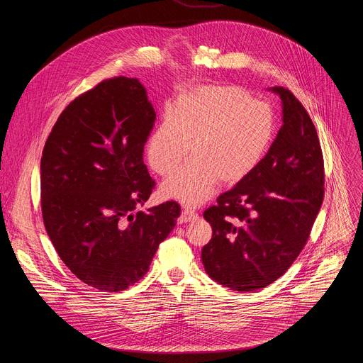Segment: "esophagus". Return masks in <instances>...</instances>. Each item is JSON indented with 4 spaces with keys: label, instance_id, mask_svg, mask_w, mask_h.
<instances>
[{
    "label": "esophagus",
    "instance_id": "esophagus-1",
    "mask_svg": "<svg viewBox=\"0 0 363 363\" xmlns=\"http://www.w3.org/2000/svg\"><path fill=\"white\" fill-rule=\"evenodd\" d=\"M195 218H198V214L191 210V208H185L182 213H181V217L178 218V223L179 224H185V223H189V221H194Z\"/></svg>",
    "mask_w": 363,
    "mask_h": 363
}]
</instances>
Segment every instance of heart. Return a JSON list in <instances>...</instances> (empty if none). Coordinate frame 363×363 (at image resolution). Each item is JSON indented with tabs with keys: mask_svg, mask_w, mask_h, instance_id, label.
Instances as JSON below:
<instances>
[{
	"mask_svg": "<svg viewBox=\"0 0 363 363\" xmlns=\"http://www.w3.org/2000/svg\"><path fill=\"white\" fill-rule=\"evenodd\" d=\"M274 136V115L266 101L235 86H202L177 99L146 142V162L168 175L191 162L161 188L165 198L195 206L217 186L248 177L266 157Z\"/></svg>",
	"mask_w": 363,
	"mask_h": 363,
	"instance_id": "1",
	"label": "heart"
}]
</instances>
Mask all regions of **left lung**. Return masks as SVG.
Masks as SVG:
<instances>
[{"label":"left lung","instance_id":"8db88e82","mask_svg":"<svg viewBox=\"0 0 363 363\" xmlns=\"http://www.w3.org/2000/svg\"><path fill=\"white\" fill-rule=\"evenodd\" d=\"M283 126L248 177L205 210L213 238L201 251L206 274L237 291L267 287L307 242L325 195L316 128L296 96L280 86Z\"/></svg>","mask_w":363,"mask_h":363}]
</instances>
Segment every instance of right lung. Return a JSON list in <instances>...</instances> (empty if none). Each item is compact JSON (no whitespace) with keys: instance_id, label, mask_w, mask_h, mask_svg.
<instances>
[{"instance_id":"obj_1","label":"right lung","mask_w":363,"mask_h":363,"mask_svg":"<svg viewBox=\"0 0 363 363\" xmlns=\"http://www.w3.org/2000/svg\"><path fill=\"white\" fill-rule=\"evenodd\" d=\"M155 119L143 84L113 77L70 103L43 149L45 231L70 272L100 291L139 281L181 214L175 201L134 213L155 186L143 164Z\"/></svg>"}]
</instances>
